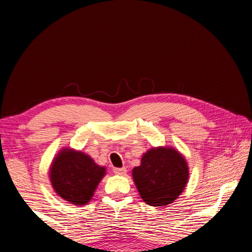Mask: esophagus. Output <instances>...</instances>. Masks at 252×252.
<instances>
[{"mask_svg":"<svg viewBox=\"0 0 252 252\" xmlns=\"http://www.w3.org/2000/svg\"><path fill=\"white\" fill-rule=\"evenodd\" d=\"M113 172L118 174V176H125L126 173V168H114Z\"/></svg>","mask_w":252,"mask_h":252,"instance_id":"34e87169","label":"esophagus"}]
</instances>
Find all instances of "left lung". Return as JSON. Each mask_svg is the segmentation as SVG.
<instances>
[{
	"mask_svg": "<svg viewBox=\"0 0 252 252\" xmlns=\"http://www.w3.org/2000/svg\"><path fill=\"white\" fill-rule=\"evenodd\" d=\"M185 156L171 146L153 147L143 153L139 167L132 169L136 190L144 202L165 207L179 198L189 181Z\"/></svg>",
	"mask_w": 252,
	"mask_h": 252,
	"instance_id": "1",
	"label": "left lung"
}]
</instances>
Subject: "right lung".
<instances>
[{"label": "right lung", "instance_id": "obj_1", "mask_svg": "<svg viewBox=\"0 0 252 252\" xmlns=\"http://www.w3.org/2000/svg\"><path fill=\"white\" fill-rule=\"evenodd\" d=\"M106 168L73 148L63 147L55 155L49 169L54 192L73 206L83 207L91 201Z\"/></svg>", "mask_w": 252, "mask_h": 252}]
</instances>
